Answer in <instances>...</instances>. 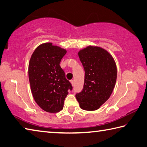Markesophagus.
I'll return each instance as SVG.
<instances>
[{
	"label": "esophagus",
	"mask_w": 147,
	"mask_h": 147,
	"mask_svg": "<svg viewBox=\"0 0 147 147\" xmlns=\"http://www.w3.org/2000/svg\"><path fill=\"white\" fill-rule=\"evenodd\" d=\"M70 82L71 83L72 85L74 86V80H70Z\"/></svg>",
	"instance_id": "esophagus-1"
}]
</instances>
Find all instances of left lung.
Here are the masks:
<instances>
[{
    "label": "left lung",
    "instance_id": "1",
    "mask_svg": "<svg viewBox=\"0 0 147 147\" xmlns=\"http://www.w3.org/2000/svg\"><path fill=\"white\" fill-rule=\"evenodd\" d=\"M85 71L82 90L76 94L80 108L96 110L107 100L113 92L117 80L116 64L104 49L88 47L78 53Z\"/></svg>",
    "mask_w": 147,
    "mask_h": 147
}]
</instances>
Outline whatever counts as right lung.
<instances>
[{
    "label": "right lung",
    "instance_id": "add662e5",
    "mask_svg": "<svg viewBox=\"0 0 147 147\" xmlns=\"http://www.w3.org/2000/svg\"><path fill=\"white\" fill-rule=\"evenodd\" d=\"M66 52L52 43H45L34 50L30 59L28 78L32 94L39 107L49 113L61 111L68 90L73 89L60 65Z\"/></svg>",
    "mask_w": 147,
    "mask_h": 147
}]
</instances>
